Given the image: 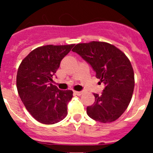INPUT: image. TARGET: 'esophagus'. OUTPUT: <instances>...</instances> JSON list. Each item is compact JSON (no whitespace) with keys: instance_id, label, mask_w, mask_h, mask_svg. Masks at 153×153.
Masks as SVG:
<instances>
[{"instance_id":"1","label":"esophagus","mask_w":153,"mask_h":153,"mask_svg":"<svg viewBox=\"0 0 153 153\" xmlns=\"http://www.w3.org/2000/svg\"><path fill=\"white\" fill-rule=\"evenodd\" d=\"M74 94H76V95H77V96H80L81 94H82V92L81 91H74Z\"/></svg>"}]
</instances>
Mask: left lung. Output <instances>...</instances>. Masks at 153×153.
Masks as SVG:
<instances>
[{
    "label": "left lung",
    "instance_id": "1",
    "mask_svg": "<svg viewBox=\"0 0 153 153\" xmlns=\"http://www.w3.org/2000/svg\"><path fill=\"white\" fill-rule=\"evenodd\" d=\"M72 51L90 64L97 79L105 85L101 95L93 94L95 102L87 106V115L103 123L117 120L129 106L134 90V72L128 57L106 42L78 44Z\"/></svg>",
    "mask_w": 153,
    "mask_h": 153
}]
</instances>
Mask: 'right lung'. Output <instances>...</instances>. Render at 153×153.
I'll return each instance as SVG.
<instances>
[{
  "label": "right lung",
  "instance_id": "obj_1",
  "mask_svg": "<svg viewBox=\"0 0 153 153\" xmlns=\"http://www.w3.org/2000/svg\"><path fill=\"white\" fill-rule=\"evenodd\" d=\"M74 44L46 45L31 51L22 60L17 74L18 94L27 111L38 122L51 125L67 115L72 90L53 85V76Z\"/></svg>",
  "mask_w": 153,
  "mask_h": 153
}]
</instances>
